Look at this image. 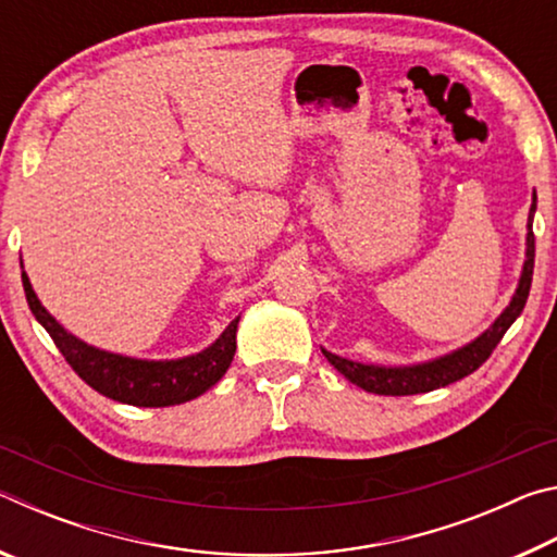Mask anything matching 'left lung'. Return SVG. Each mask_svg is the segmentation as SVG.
Segmentation results:
<instances>
[{"label":"left lung","instance_id":"left-lung-1","mask_svg":"<svg viewBox=\"0 0 557 557\" xmlns=\"http://www.w3.org/2000/svg\"><path fill=\"white\" fill-rule=\"evenodd\" d=\"M533 213H535V191H533V203H531V213H528V235H525V262H523V272L521 280H518L516 295L511 299L502 317L486 329V332L474 338V342L457 348L442 358H435V361L428 363H418V366H400V369H388V366H369V363H356L348 361V358L336 356L332 351L322 348V354L326 356V361L334 366V369L356 383L358 388H363L366 393H375V395H414V393H430L435 388H445V385L455 383L465 375L474 373L479 366H482L496 344L502 342L504 334L508 332L518 314L523 312L528 292H531V280H533V260H535V235H533Z\"/></svg>","mask_w":557,"mask_h":557}]
</instances>
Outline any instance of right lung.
Masks as SVG:
<instances>
[{"instance_id":"add662e5","label":"right lung","mask_w":557,"mask_h":557,"mask_svg":"<svg viewBox=\"0 0 557 557\" xmlns=\"http://www.w3.org/2000/svg\"><path fill=\"white\" fill-rule=\"evenodd\" d=\"M22 282L32 314L49 332L71 369L106 398L137 405V408L182 405L199 398L201 393L219 383L233 361L240 317L233 319L228 329L201 354L176 358V361H143V358L100 351V348L75 338L41 307L26 272H22Z\"/></svg>"}]
</instances>
